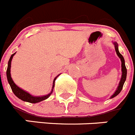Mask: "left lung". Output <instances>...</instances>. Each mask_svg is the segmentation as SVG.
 <instances>
[{
    "label": "left lung",
    "mask_w": 135,
    "mask_h": 135,
    "mask_svg": "<svg viewBox=\"0 0 135 135\" xmlns=\"http://www.w3.org/2000/svg\"><path fill=\"white\" fill-rule=\"evenodd\" d=\"M114 48H115V50H116V52H117V55L120 58V60H121V67H122V76H121V79H120V81L119 83V85L118 86V88L117 89L116 91L114 92V94L110 97V99L112 98H114V97H116L117 95L119 94L120 93V91L122 90L123 87V85H124V83L125 82L126 79H127V68H126L125 66V63H124V57L123 56V55L119 52V48H118V44L117 42H114Z\"/></svg>",
    "instance_id": "left-lung-1"
}]
</instances>
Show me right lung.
Wrapping results in <instances>:
<instances>
[{
  "mask_svg": "<svg viewBox=\"0 0 135 135\" xmlns=\"http://www.w3.org/2000/svg\"><path fill=\"white\" fill-rule=\"evenodd\" d=\"M16 53V52H15ZM15 53L12 54L11 55V58H10L9 60H8V67H7V80H8V83H9L10 86H11V89H12V92H13L14 94L16 95L18 99H21L23 101H26V102H28V103H38V102L42 101V100H45V99H48L49 97L50 96V94H52V91H53V89L54 86H55V80L56 79V78L59 76L60 75H59L58 76H56V77L53 80V85H52V90L49 93V94L47 95H45V96H42V97H34L31 94H30L29 93H27L25 90H22V89L18 87L17 85H15V83H14V81L12 80V78H11V61H12V59L13 58V56L15 55Z\"/></svg>",
  "mask_w": 135,
  "mask_h": 135,
  "instance_id": "right-lung-1",
  "label": "right lung"
}]
</instances>
